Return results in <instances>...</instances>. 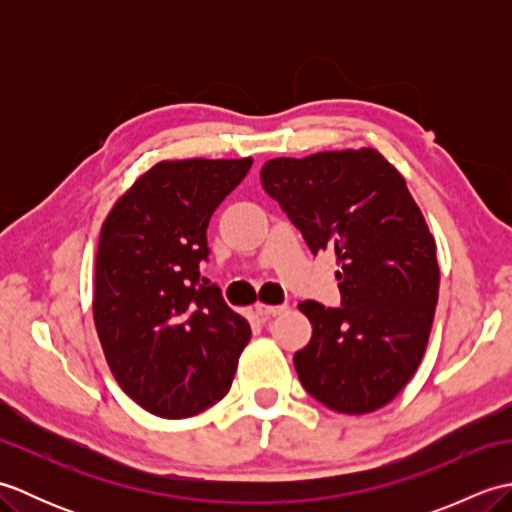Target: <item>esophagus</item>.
<instances>
[{"label":"esophagus","instance_id":"1","mask_svg":"<svg viewBox=\"0 0 512 512\" xmlns=\"http://www.w3.org/2000/svg\"><path fill=\"white\" fill-rule=\"evenodd\" d=\"M255 310H257L259 317H264V319H273V317H277V314L284 312V310H286V306H266V303H257Z\"/></svg>","mask_w":512,"mask_h":512}]
</instances>
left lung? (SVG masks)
Listing matches in <instances>:
<instances>
[{
    "label": "left lung",
    "instance_id": "1",
    "mask_svg": "<svg viewBox=\"0 0 512 512\" xmlns=\"http://www.w3.org/2000/svg\"><path fill=\"white\" fill-rule=\"evenodd\" d=\"M262 184L312 253L339 262L341 308L299 303L312 323L295 354L301 385L339 413L380 409L416 374L440 286L436 239L405 178L365 147L268 160Z\"/></svg>",
    "mask_w": 512,
    "mask_h": 512
}]
</instances>
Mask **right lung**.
I'll use <instances>...</instances> for the list:
<instances>
[{
    "instance_id": "obj_1",
    "label": "right lung",
    "mask_w": 512,
    "mask_h": 512,
    "mask_svg": "<svg viewBox=\"0 0 512 512\" xmlns=\"http://www.w3.org/2000/svg\"><path fill=\"white\" fill-rule=\"evenodd\" d=\"M253 158L165 160L107 215L94 323L118 385L160 418H189L231 389L250 325L200 277L206 226Z\"/></svg>"
}]
</instances>
